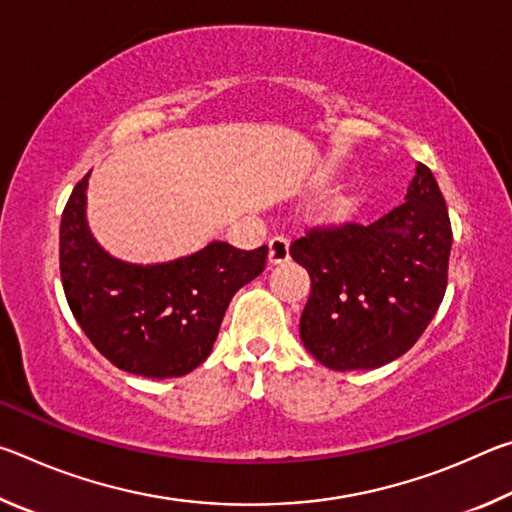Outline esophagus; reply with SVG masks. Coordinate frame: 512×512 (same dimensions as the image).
Here are the masks:
<instances>
[{
  "label": "esophagus",
  "instance_id": "esophagus-1",
  "mask_svg": "<svg viewBox=\"0 0 512 512\" xmlns=\"http://www.w3.org/2000/svg\"><path fill=\"white\" fill-rule=\"evenodd\" d=\"M289 259V239L287 237H273L268 241V262L282 264Z\"/></svg>",
  "mask_w": 512,
  "mask_h": 512
}]
</instances>
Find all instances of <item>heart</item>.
<instances>
[{"label":"heart","instance_id":"obj_1","mask_svg":"<svg viewBox=\"0 0 512 512\" xmlns=\"http://www.w3.org/2000/svg\"><path fill=\"white\" fill-rule=\"evenodd\" d=\"M359 212V196L357 194H339L325 207V219L332 223H348Z\"/></svg>","mask_w":512,"mask_h":512}]
</instances>
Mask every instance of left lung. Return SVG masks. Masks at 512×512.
<instances>
[{
	"instance_id": "8db88e82",
	"label": "left lung",
	"mask_w": 512,
	"mask_h": 512,
	"mask_svg": "<svg viewBox=\"0 0 512 512\" xmlns=\"http://www.w3.org/2000/svg\"><path fill=\"white\" fill-rule=\"evenodd\" d=\"M452 223L424 164L404 203L370 225L314 228L291 244L311 291L300 316L305 348L332 370H372L402 357L447 289Z\"/></svg>"
}]
</instances>
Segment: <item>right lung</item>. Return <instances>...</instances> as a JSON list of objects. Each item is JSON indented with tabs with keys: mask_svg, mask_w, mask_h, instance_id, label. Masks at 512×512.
Listing matches in <instances>:
<instances>
[{
	"mask_svg": "<svg viewBox=\"0 0 512 512\" xmlns=\"http://www.w3.org/2000/svg\"><path fill=\"white\" fill-rule=\"evenodd\" d=\"M88 178L74 187L60 219L67 305L112 366L151 379L183 377L210 357L225 309L264 271L268 248L212 241L173 262H121L88 228Z\"/></svg>",
	"mask_w": 512,
	"mask_h": 512,
	"instance_id": "obj_1",
	"label": "right lung"
}]
</instances>
